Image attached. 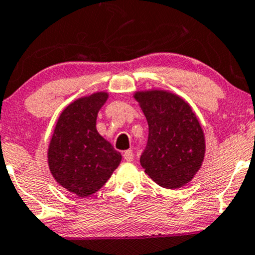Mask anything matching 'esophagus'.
<instances>
[{
	"label": "esophagus",
	"mask_w": 255,
	"mask_h": 255,
	"mask_svg": "<svg viewBox=\"0 0 255 255\" xmlns=\"http://www.w3.org/2000/svg\"><path fill=\"white\" fill-rule=\"evenodd\" d=\"M123 156H124V159L127 160V161H132L133 160V153L131 149H128L124 151V154H123Z\"/></svg>",
	"instance_id": "1"
}]
</instances>
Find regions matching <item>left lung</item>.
Returning a JSON list of instances; mask_svg holds the SVG:
<instances>
[{
	"instance_id": "left-lung-1",
	"label": "left lung",
	"mask_w": 255,
	"mask_h": 255,
	"mask_svg": "<svg viewBox=\"0 0 255 255\" xmlns=\"http://www.w3.org/2000/svg\"><path fill=\"white\" fill-rule=\"evenodd\" d=\"M148 122V144L139 159L144 172L160 187L187 185L201 168L205 133L195 112L183 97L161 89L135 91Z\"/></svg>"
}]
</instances>
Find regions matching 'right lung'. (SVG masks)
Here are the masks:
<instances>
[{"label":"right lung","instance_id":"add662e5","mask_svg":"<svg viewBox=\"0 0 255 255\" xmlns=\"http://www.w3.org/2000/svg\"><path fill=\"white\" fill-rule=\"evenodd\" d=\"M107 99V91H96L71 102L59 116L48 147L51 176L79 197L101 189L122 161V154L96 128Z\"/></svg>","mask_w":255,"mask_h":255}]
</instances>
